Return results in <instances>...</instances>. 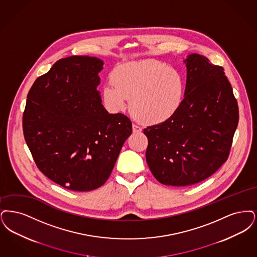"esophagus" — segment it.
Listing matches in <instances>:
<instances>
[{"mask_svg": "<svg viewBox=\"0 0 257 257\" xmlns=\"http://www.w3.org/2000/svg\"><path fill=\"white\" fill-rule=\"evenodd\" d=\"M133 131H134V134H138V133H141V132H142V127L139 126V125L136 124V123H134V124H133Z\"/></svg>", "mask_w": 257, "mask_h": 257, "instance_id": "34e87169", "label": "esophagus"}]
</instances>
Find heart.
<instances>
[{"mask_svg":"<svg viewBox=\"0 0 257 257\" xmlns=\"http://www.w3.org/2000/svg\"><path fill=\"white\" fill-rule=\"evenodd\" d=\"M103 99L113 110H123L127 99L134 116L147 123L170 119L179 109L184 81L179 71L157 60L125 63L112 74Z\"/></svg>","mask_w":257,"mask_h":257,"instance_id":"obj_1","label":"heart"}]
</instances>
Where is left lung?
Wrapping results in <instances>:
<instances>
[{
    "label": "left lung",
    "instance_id": "8db88e82",
    "mask_svg": "<svg viewBox=\"0 0 257 257\" xmlns=\"http://www.w3.org/2000/svg\"><path fill=\"white\" fill-rule=\"evenodd\" d=\"M184 98L165 122L144 128L146 160L162 184L192 185L209 178L227 160L239 121L238 103L223 68L193 54Z\"/></svg>",
    "mask_w": 257,
    "mask_h": 257
}]
</instances>
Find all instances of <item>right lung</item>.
Masks as SVG:
<instances>
[{
    "label": "right lung",
    "mask_w": 257,
    "mask_h": 257,
    "mask_svg": "<svg viewBox=\"0 0 257 257\" xmlns=\"http://www.w3.org/2000/svg\"><path fill=\"white\" fill-rule=\"evenodd\" d=\"M103 62L87 56L57 60L29 91L23 133L37 168L66 189H97L109 178L133 123L108 114L97 86Z\"/></svg>",
    "instance_id": "right-lung-1"
}]
</instances>
